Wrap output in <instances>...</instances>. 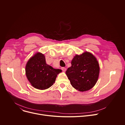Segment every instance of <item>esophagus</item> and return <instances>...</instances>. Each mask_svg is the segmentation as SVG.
<instances>
[{
	"label": "esophagus",
	"instance_id": "1",
	"mask_svg": "<svg viewBox=\"0 0 125 125\" xmlns=\"http://www.w3.org/2000/svg\"><path fill=\"white\" fill-rule=\"evenodd\" d=\"M61 69H62V70L63 72H65L66 71V68H65V67H62L61 68Z\"/></svg>",
	"mask_w": 125,
	"mask_h": 125
}]
</instances>
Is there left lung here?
I'll return each mask as SVG.
<instances>
[{
	"mask_svg": "<svg viewBox=\"0 0 125 125\" xmlns=\"http://www.w3.org/2000/svg\"><path fill=\"white\" fill-rule=\"evenodd\" d=\"M71 65L66 74L73 87L80 92L92 88L97 82L100 72L99 63L95 57L88 52L76 55Z\"/></svg>",
	"mask_w": 125,
	"mask_h": 125,
	"instance_id": "1",
	"label": "left lung"
}]
</instances>
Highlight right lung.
I'll return each mask as SVG.
<instances>
[{"instance_id": "add662e5", "label": "right lung", "mask_w": 125, "mask_h": 125, "mask_svg": "<svg viewBox=\"0 0 125 125\" xmlns=\"http://www.w3.org/2000/svg\"><path fill=\"white\" fill-rule=\"evenodd\" d=\"M62 72L54 69L46 63L45 56L39 52L36 53L28 61L25 73L28 81L35 88L45 90L55 82L57 75Z\"/></svg>"}]
</instances>
